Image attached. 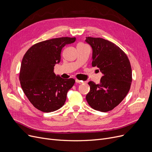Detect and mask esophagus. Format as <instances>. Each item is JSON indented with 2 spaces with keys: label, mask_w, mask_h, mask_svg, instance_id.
I'll use <instances>...</instances> for the list:
<instances>
[{
  "label": "esophagus",
  "mask_w": 152,
  "mask_h": 152,
  "mask_svg": "<svg viewBox=\"0 0 152 152\" xmlns=\"http://www.w3.org/2000/svg\"><path fill=\"white\" fill-rule=\"evenodd\" d=\"M75 82L77 83H79V84H81V83H83V81L80 80H78V79H76V80H75Z\"/></svg>",
  "instance_id": "esophagus-1"
}]
</instances>
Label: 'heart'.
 I'll use <instances>...</instances> for the list:
<instances>
[{
    "instance_id": "obj_1",
    "label": "heart",
    "mask_w": 152,
    "mask_h": 152,
    "mask_svg": "<svg viewBox=\"0 0 152 152\" xmlns=\"http://www.w3.org/2000/svg\"><path fill=\"white\" fill-rule=\"evenodd\" d=\"M79 44H83V43H79Z\"/></svg>"
}]
</instances>
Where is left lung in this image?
I'll use <instances>...</instances> for the list:
<instances>
[{"label":"left lung","mask_w":152,"mask_h":152,"mask_svg":"<svg viewBox=\"0 0 152 152\" xmlns=\"http://www.w3.org/2000/svg\"><path fill=\"white\" fill-rule=\"evenodd\" d=\"M93 49L92 67L103 76L99 84L89 82L90 91L86 99L93 109L107 112L113 110L127 95L132 82L131 63L119 46L100 38L86 37Z\"/></svg>","instance_id":"left-lung-1"}]
</instances>
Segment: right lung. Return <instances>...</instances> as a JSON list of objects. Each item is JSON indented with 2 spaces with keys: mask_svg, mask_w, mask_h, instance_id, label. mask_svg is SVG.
<instances>
[{
  "mask_svg": "<svg viewBox=\"0 0 152 152\" xmlns=\"http://www.w3.org/2000/svg\"><path fill=\"white\" fill-rule=\"evenodd\" d=\"M75 38L62 37L41 41L33 45L23 56L19 79L25 95L37 109L50 113L61 108L67 93L74 86V78L64 79L54 73L61 53Z\"/></svg>",
  "mask_w": 152,
  "mask_h": 152,
  "instance_id": "add662e5",
  "label": "right lung"
}]
</instances>
